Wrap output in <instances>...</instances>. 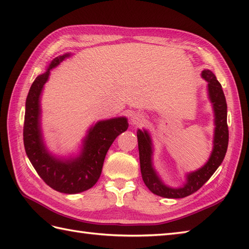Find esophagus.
<instances>
[{
    "mask_svg": "<svg viewBox=\"0 0 249 249\" xmlns=\"http://www.w3.org/2000/svg\"><path fill=\"white\" fill-rule=\"evenodd\" d=\"M130 121L133 125H141L145 121V118H144V115L141 113H134L133 115H131Z\"/></svg>",
    "mask_w": 249,
    "mask_h": 249,
    "instance_id": "1",
    "label": "esophagus"
}]
</instances>
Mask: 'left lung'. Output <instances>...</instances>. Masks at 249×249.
I'll return each mask as SVG.
<instances>
[{
	"label": "left lung",
	"instance_id": "obj_1",
	"mask_svg": "<svg viewBox=\"0 0 249 249\" xmlns=\"http://www.w3.org/2000/svg\"><path fill=\"white\" fill-rule=\"evenodd\" d=\"M202 77L208 81L210 99L213 104L215 112V136H214V149L209 161L205 166L187 176V183L181 188H171L163 185L152 168V147L151 139L146 131L137 133L138 137L139 158L141 176L146 187L153 194L160 196L163 198H184L192 195L200 189L213 176L220 163L223 162L229 142V129L227 124V103L226 97L221 88V84L216 79L214 73L205 70L202 71Z\"/></svg>",
	"mask_w": 249,
	"mask_h": 249
}]
</instances>
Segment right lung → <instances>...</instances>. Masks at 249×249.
Returning <instances> with one entry per match:
<instances>
[{
	"instance_id": "add662e5",
	"label": "right lung",
	"mask_w": 249,
	"mask_h": 249,
	"mask_svg": "<svg viewBox=\"0 0 249 249\" xmlns=\"http://www.w3.org/2000/svg\"><path fill=\"white\" fill-rule=\"evenodd\" d=\"M68 54L57 56L48 71L37 77L26 97L23 125L24 149L32 165L43 181L56 192L77 194L93 187L100 177L106 154L114 139L128 128L125 118L98 122L84 139L82 154L76 160L61 161L46 151L39 128V95L48 80L50 70Z\"/></svg>"
}]
</instances>
